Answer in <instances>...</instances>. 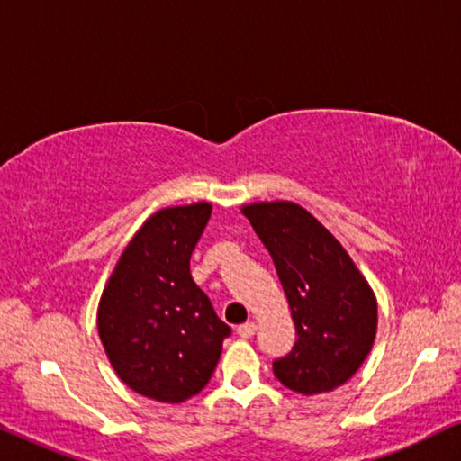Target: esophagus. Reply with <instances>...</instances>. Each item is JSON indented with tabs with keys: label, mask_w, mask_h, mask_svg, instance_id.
Here are the masks:
<instances>
[{
	"label": "esophagus",
	"mask_w": 461,
	"mask_h": 461,
	"mask_svg": "<svg viewBox=\"0 0 461 461\" xmlns=\"http://www.w3.org/2000/svg\"><path fill=\"white\" fill-rule=\"evenodd\" d=\"M237 333H239V336H241V338H245V339L251 338V336H254V333H256V323H251V321H249V323L239 325V327H237Z\"/></svg>",
	"instance_id": "1"
}]
</instances>
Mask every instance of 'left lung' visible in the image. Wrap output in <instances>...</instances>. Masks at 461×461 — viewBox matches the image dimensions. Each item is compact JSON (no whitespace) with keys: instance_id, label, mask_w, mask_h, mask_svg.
I'll return each mask as SVG.
<instances>
[{"instance_id":"8db88e82","label":"left lung","mask_w":461,"mask_h":461,"mask_svg":"<svg viewBox=\"0 0 461 461\" xmlns=\"http://www.w3.org/2000/svg\"><path fill=\"white\" fill-rule=\"evenodd\" d=\"M273 258L295 339L273 371L300 394L331 393L367 358L377 331V300L342 243L304 207L260 201L241 207Z\"/></svg>"}]
</instances>
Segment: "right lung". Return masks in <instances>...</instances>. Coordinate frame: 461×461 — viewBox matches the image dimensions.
<instances>
[{
  "label": "right lung",
  "instance_id": "right-lung-1",
  "mask_svg": "<svg viewBox=\"0 0 461 461\" xmlns=\"http://www.w3.org/2000/svg\"><path fill=\"white\" fill-rule=\"evenodd\" d=\"M212 203L166 207L144 222L106 281L98 336L125 386L185 402L210 382L230 327L191 276V254Z\"/></svg>",
  "mask_w": 461,
  "mask_h": 461
}]
</instances>
